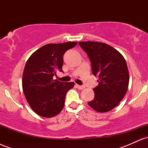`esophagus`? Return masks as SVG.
Instances as JSON below:
<instances>
[{"label": "esophagus", "instance_id": "34e87169", "mask_svg": "<svg viewBox=\"0 0 148 148\" xmlns=\"http://www.w3.org/2000/svg\"><path fill=\"white\" fill-rule=\"evenodd\" d=\"M76 87L78 88V89H79V90H83L84 89V88H85V86H79V85H78V84H76Z\"/></svg>", "mask_w": 148, "mask_h": 148}]
</instances>
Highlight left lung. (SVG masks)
<instances>
[{
    "instance_id": "obj_1",
    "label": "left lung",
    "mask_w": 148,
    "mask_h": 148,
    "mask_svg": "<svg viewBox=\"0 0 148 148\" xmlns=\"http://www.w3.org/2000/svg\"><path fill=\"white\" fill-rule=\"evenodd\" d=\"M91 62L93 75L99 84L93 89L95 97L88 102L99 113L110 111L123 99L128 89L130 75L125 58L107 44L98 42H80Z\"/></svg>"
}]
</instances>
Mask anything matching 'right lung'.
Segmentation results:
<instances>
[{"label": "right lung", "mask_w": 148, "mask_h": 148, "mask_svg": "<svg viewBox=\"0 0 148 148\" xmlns=\"http://www.w3.org/2000/svg\"><path fill=\"white\" fill-rule=\"evenodd\" d=\"M76 45L74 42L48 44L35 51L27 60L22 88L30 108L37 115L52 118L63 108L66 94L74 83L60 82L53 76L58 71L62 72L64 53Z\"/></svg>", "instance_id": "right-lung-1"}]
</instances>
